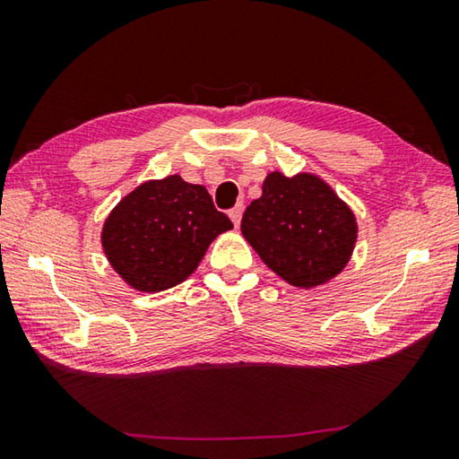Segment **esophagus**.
Masks as SVG:
<instances>
[{"instance_id":"1","label":"esophagus","mask_w":459,"mask_h":459,"mask_svg":"<svg viewBox=\"0 0 459 459\" xmlns=\"http://www.w3.org/2000/svg\"><path fill=\"white\" fill-rule=\"evenodd\" d=\"M243 204H237L235 208H230V212H229V216H230V221L235 222V227H238L240 224V219H243Z\"/></svg>"}]
</instances>
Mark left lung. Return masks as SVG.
<instances>
[{
    "mask_svg": "<svg viewBox=\"0 0 459 459\" xmlns=\"http://www.w3.org/2000/svg\"><path fill=\"white\" fill-rule=\"evenodd\" d=\"M240 230L263 263L295 287H316L338 275L356 243L352 211L312 174H269Z\"/></svg>",
    "mask_w": 459,
    "mask_h": 459,
    "instance_id": "8db88e82",
    "label": "left lung"
}]
</instances>
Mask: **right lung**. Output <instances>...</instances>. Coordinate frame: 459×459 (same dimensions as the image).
I'll use <instances>...</instances> for the list:
<instances>
[{
	"mask_svg": "<svg viewBox=\"0 0 459 459\" xmlns=\"http://www.w3.org/2000/svg\"><path fill=\"white\" fill-rule=\"evenodd\" d=\"M229 229L230 219L216 211L204 186L168 176L123 198L105 221L100 240L108 263L131 287L155 293L182 283Z\"/></svg>",
	"mask_w": 459,
	"mask_h": 459,
	"instance_id": "right-lung-1",
	"label": "right lung"
}]
</instances>
